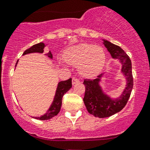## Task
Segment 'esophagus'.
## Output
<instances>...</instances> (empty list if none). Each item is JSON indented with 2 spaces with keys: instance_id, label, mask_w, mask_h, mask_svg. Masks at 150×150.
Listing matches in <instances>:
<instances>
[{
  "instance_id": "esophagus-1",
  "label": "esophagus",
  "mask_w": 150,
  "mask_h": 150,
  "mask_svg": "<svg viewBox=\"0 0 150 150\" xmlns=\"http://www.w3.org/2000/svg\"><path fill=\"white\" fill-rule=\"evenodd\" d=\"M80 81L78 79L76 78H73L72 79V85H75V84H78V83H79Z\"/></svg>"
}]
</instances>
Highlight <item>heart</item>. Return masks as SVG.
<instances>
[{
  "label": "heart",
  "instance_id": "1",
  "mask_svg": "<svg viewBox=\"0 0 150 150\" xmlns=\"http://www.w3.org/2000/svg\"><path fill=\"white\" fill-rule=\"evenodd\" d=\"M64 61L73 66H78L82 76L92 78L102 71L106 61V54L98 46L80 43L68 48L63 54Z\"/></svg>",
  "mask_w": 150,
  "mask_h": 150
}]
</instances>
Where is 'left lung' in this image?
<instances>
[{
  "label": "left lung",
  "mask_w": 150,
  "mask_h": 150,
  "mask_svg": "<svg viewBox=\"0 0 150 150\" xmlns=\"http://www.w3.org/2000/svg\"><path fill=\"white\" fill-rule=\"evenodd\" d=\"M103 41L112 58L118 60L121 64V72L125 77L126 85L120 96L111 98L105 93L100 84L104 73L100 74L95 79L84 80L83 84L86 87V92L83 101L86 107L89 114L100 118L108 117L121 111L125 107L133 88L132 61L129 57L118 46L108 40H103Z\"/></svg>",
  "instance_id": "1"
}]
</instances>
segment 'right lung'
I'll return each instance as SVG.
<instances>
[{
	"label": "right lung",
	"instance_id": "obj_1",
	"mask_svg": "<svg viewBox=\"0 0 150 150\" xmlns=\"http://www.w3.org/2000/svg\"><path fill=\"white\" fill-rule=\"evenodd\" d=\"M46 47V44L43 43H40L37 44H35L33 47H31L29 49H27L23 53L22 55H25L28 54H32V53H40V54H43V49ZM46 55L49 57V58H53V55H52L51 52L49 51L48 53L46 54ZM18 61L15 67L17 65ZM72 85H71V79L66 80V81H61L59 82L57 87L56 93L54 95V98L53 102H52L50 107L47 110V111L46 112L45 114L40 117H33L34 118L38 119V120H42V121H45V120H49V119L54 117L56 116L57 114H58L61 110V104H62V97L69 89L71 88Z\"/></svg>",
	"mask_w": 150,
	"mask_h": 150
}]
</instances>
